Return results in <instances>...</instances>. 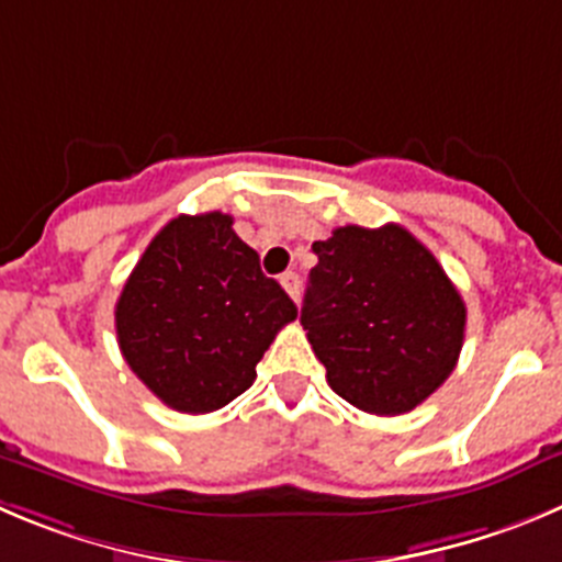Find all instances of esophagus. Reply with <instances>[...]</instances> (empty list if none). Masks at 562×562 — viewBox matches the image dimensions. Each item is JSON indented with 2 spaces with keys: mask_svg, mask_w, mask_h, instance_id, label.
Wrapping results in <instances>:
<instances>
[{
  "mask_svg": "<svg viewBox=\"0 0 562 562\" xmlns=\"http://www.w3.org/2000/svg\"><path fill=\"white\" fill-rule=\"evenodd\" d=\"M281 286H284L286 295H290L292 301L301 297V278H297V272H284V276H281Z\"/></svg>",
  "mask_w": 562,
  "mask_h": 562,
  "instance_id": "1",
  "label": "esophagus"
}]
</instances>
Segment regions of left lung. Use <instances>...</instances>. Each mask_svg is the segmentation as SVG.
I'll list each match as a JSON object with an SVG mask.
<instances>
[{"instance_id":"left-lung-1","label":"left lung","mask_w":562,"mask_h":562,"mask_svg":"<svg viewBox=\"0 0 562 562\" xmlns=\"http://www.w3.org/2000/svg\"><path fill=\"white\" fill-rule=\"evenodd\" d=\"M312 250L301 325L328 386L378 416L425 403L456 370L467 330L445 267L397 223L341 226Z\"/></svg>"}]
</instances>
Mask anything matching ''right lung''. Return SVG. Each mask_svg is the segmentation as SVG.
<instances>
[{"mask_svg": "<svg viewBox=\"0 0 562 562\" xmlns=\"http://www.w3.org/2000/svg\"><path fill=\"white\" fill-rule=\"evenodd\" d=\"M232 215H179L148 243L115 303L126 364L168 408L210 414L245 392L297 306Z\"/></svg>", "mask_w": 562, "mask_h": 562, "instance_id": "1", "label": "right lung"}]
</instances>
